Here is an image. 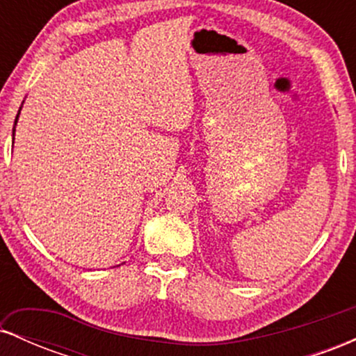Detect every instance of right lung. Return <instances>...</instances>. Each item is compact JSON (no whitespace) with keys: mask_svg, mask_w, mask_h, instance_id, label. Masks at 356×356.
Listing matches in <instances>:
<instances>
[{"mask_svg":"<svg viewBox=\"0 0 356 356\" xmlns=\"http://www.w3.org/2000/svg\"><path fill=\"white\" fill-rule=\"evenodd\" d=\"M22 110V108H19ZM18 117H19V112H18V115H16V118H15V125H16V122H18ZM13 140H15V127H13Z\"/></svg>","mask_w":356,"mask_h":356,"instance_id":"1","label":"right lung"}]
</instances>
